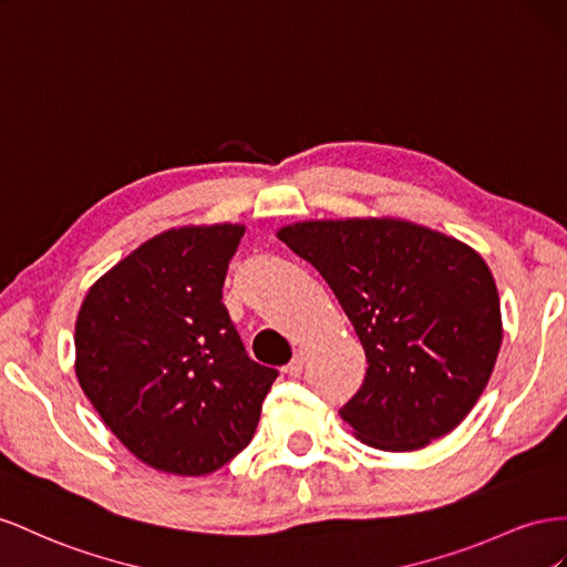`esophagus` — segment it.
<instances>
[{"label":"esophagus","mask_w":567,"mask_h":567,"mask_svg":"<svg viewBox=\"0 0 567 567\" xmlns=\"http://www.w3.org/2000/svg\"><path fill=\"white\" fill-rule=\"evenodd\" d=\"M306 351H297L295 353V359H292V363L289 365H285V373L289 375V378H299L301 375V370H303V363H306Z\"/></svg>","instance_id":"esophagus-1"}]
</instances>
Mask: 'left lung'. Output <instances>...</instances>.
Segmentation results:
<instances>
[{"mask_svg": "<svg viewBox=\"0 0 567 567\" xmlns=\"http://www.w3.org/2000/svg\"><path fill=\"white\" fill-rule=\"evenodd\" d=\"M278 237L342 303L365 380L342 409L373 449L415 451L473 411L501 349V306L484 258L399 218L303 220Z\"/></svg>", "mask_w": 567, "mask_h": 567, "instance_id": "left-lung-1", "label": "left lung"}]
</instances>
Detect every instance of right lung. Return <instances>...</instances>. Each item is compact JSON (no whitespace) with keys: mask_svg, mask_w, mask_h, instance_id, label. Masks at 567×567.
Wrapping results in <instances>:
<instances>
[{"mask_svg":"<svg viewBox=\"0 0 567 567\" xmlns=\"http://www.w3.org/2000/svg\"><path fill=\"white\" fill-rule=\"evenodd\" d=\"M245 225L161 233L96 280L75 320V375L121 444L197 477L256 432L278 370L249 359L223 306Z\"/></svg>","mask_w":567,"mask_h":567,"instance_id":"add662e5","label":"right lung"}]
</instances>
